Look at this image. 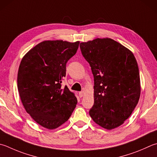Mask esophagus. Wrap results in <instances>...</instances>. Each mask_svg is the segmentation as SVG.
Returning a JSON list of instances; mask_svg holds the SVG:
<instances>
[{"instance_id": "esophagus-1", "label": "esophagus", "mask_w": 157, "mask_h": 157, "mask_svg": "<svg viewBox=\"0 0 157 157\" xmlns=\"http://www.w3.org/2000/svg\"><path fill=\"white\" fill-rule=\"evenodd\" d=\"M78 95H79V97H80V98H82V96H84V91H80V92L78 93Z\"/></svg>"}]
</instances>
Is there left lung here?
<instances>
[{
	"label": "left lung",
	"instance_id": "obj_1",
	"mask_svg": "<svg viewBox=\"0 0 157 157\" xmlns=\"http://www.w3.org/2000/svg\"><path fill=\"white\" fill-rule=\"evenodd\" d=\"M80 48L94 78L90 115L100 126L114 129L124 123L140 100L137 62L128 48L111 38L81 42Z\"/></svg>",
	"mask_w": 157,
	"mask_h": 157
}]
</instances>
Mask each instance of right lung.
<instances>
[{
	"label": "right lung",
	"instance_id": "right-lung-1",
	"mask_svg": "<svg viewBox=\"0 0 157 157\" xmlns=\"http://www.w3.org/2000/svg\"><path fill=\"white\" fill-rule=\"evenodd\" d=\"M80 42L46 40L26 53L17 72V89L26 111L44 128L55 129L67 122L77 104L75 94L61 88L66 63Z\"/></svg>",
	"mask_w": 157,
	"mask_h": 157
}]
</instances>
